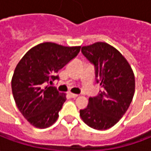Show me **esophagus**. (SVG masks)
I'll return each instance as SVG.
<instances>
[{"instance_id": "1", "label": "esophagus", "mask_w": 151, "mask_h": 151, "mask_svg": "<svg viewBox=\"0 0 151 151\" xmlns=\"http://www.w3.org/2000/svg\"><path fill=\"white\" fill-rule=\"evenodd\" d=\"M69 95L71 98H77V97L78 96V95H77V94H73V93H69Z\"/></svg>"}]
</instances>
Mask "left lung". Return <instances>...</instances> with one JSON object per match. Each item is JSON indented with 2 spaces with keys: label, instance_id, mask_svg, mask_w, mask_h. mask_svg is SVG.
I'll return each instance as SVG.
<instances>
[{
  "label": "left lung",
  "instance_id": "left-lung-1",
  "mask_svg": "<svg viewBox=\"0 0 151 151\" xmlns=\"http://www.w3.org/2000/svg\"><path fill=\"white\" fill-rule=\"evenodd\" d=\"M82 52L95 65V77L102 91L89 98L80 116L88 126L105 130L114 126L126 112L135 92V77L124 56L113 46L97 42L82 47Z\"/></svg>",
  "mask_w": 151,
  "mask_h": 151
}]
</instances>
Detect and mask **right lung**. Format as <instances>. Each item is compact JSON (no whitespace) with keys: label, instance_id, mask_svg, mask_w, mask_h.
<instances>
[{"label":"right lung","instance_id":"1","mask_svg":"<svg viewBox=\"0 0 151 151\" xmlns=\"http://www.w3.org/2000/svg\"><path fill=\"white\" fill-rule=\"evenodd\" d=\"M80 49L81 46L45 42L31 48L18 63L11 80L13 96L18 110L31 125L46 129L58 119L66 94L45 85L59 79L56 73Z\"/></svg>","mask_w":151,"mask_h":151}]
</instances>
